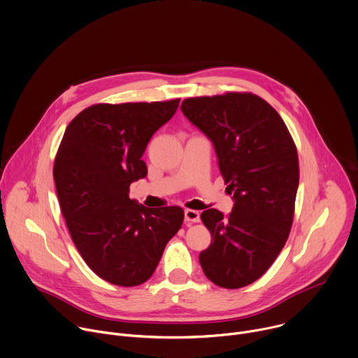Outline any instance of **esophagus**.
<instances>
[{
    "mask_svg": "<svg viewBox=\"0 0 358 358\" xmlns=\"http://www.w3.org/2000/svg\"><path fill=\"white\" fill-rule=\"evenodd\" d=\"M184 216L187 222H199V212L194 210V209H185L184 210Z\"/></svg>",
    "mask_w": 358,
    "mask_h": 358,
    "instance_id": "esophagus-1",
    "label": "esophagus"
}]
</instances>
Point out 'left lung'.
I'll list each match as a JSON object with an SVG mask.
<instances>
[{
    "instance_id": "8db88e82",
    "label": "left lung",
    "mask_w": 358,
    "mask_h": 358,
    "mask_svg": "<svg viewBox=\"0 0 358 358\" xmlns=\"http://www.w3.org/2000/svg\"><path fill=\"white\" fill-rule=\"evenodd\" d=\"M181 110L213 143L234 201L227 216L215 208L201 213L212 234L201 267L217 287H246L271 267L288 239L299 184L295 143L278 112L250 92L188 98Z\"/></svg>"
}]
</instances>
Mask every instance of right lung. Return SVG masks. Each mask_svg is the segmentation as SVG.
<instances>
[{"instance_id":"add662e5","label":"right lung","mask_w":358,"mask_h":358,"mask_svg":"<svg viewBox=\"0 0 358 358\" xmlns=\"http://www.w3.org/2000/svg\"><path fill=\"white\" fill-rule=\"evenodd\" d=\"M180 99L96 103L66 128L53 177L62 213L85 264L102 280L136 287L148 281L180 230V206L146 208L129 198L145 178L142 156Z\"/></svg>"}]
</instances>
